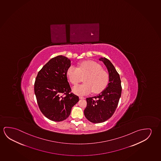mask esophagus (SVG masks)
<instances>
[{
    "label": "esophagus",
    "instance_id": "1",
    "mask_svg": "<svg viewBox=\"0 0 161 161\" xmlns=\"http://www.w3.org/2000/svg\"><path fill=\"white\" fill-rule=\"evenodd\" d=\"M79 99H85V97H79Z\"/></svg>",
    "mask_w": 161,
    "mask_h": 161
}]
</instances>
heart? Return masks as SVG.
<instances>
[{
    "label": "heart",
    "mask_w": 161,
    "mask_h": 161,
    "mask_svg": "<svg viewBox=\"0 0 161 161\" xmlns=\"http://www.w3.org/2000/svg\"><path fill=\"white\" fill-rule=\"evenodd\" d=\"M68 79L72 84L76 85L84 78V84L72 88V92L78 95H85L91 93L97 94L106 87L109 81V75L107 72L97 62L88 61L82 62L77 68L70 66L67 69Z\"/></svg>",
    "instance_id": "b5f03b06"
}]
</instances>
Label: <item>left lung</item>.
<instances>
[{
  "label": "left lung",
  "mask_w": 161,
  "mask_h": 161,
  "mask_svg": "<svg viewBox=\"0 0 161 161\" xmlns=\"http://www.w3.org/2000/svg\"><path fill=\"white\" fill-rule=\"evenodd\" d=\"M99 59L107 68L109 83L97 97L86 98L85 116L93 123H103L111 118L116 110L121 94V80L114 65L105 57H100Z\"/></svg>",
  "instance_id": "obj_1"
}]
</instances>
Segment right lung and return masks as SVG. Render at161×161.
I'll return each mask as SVG.
<instances>
[{"label":"right lung","mask_w":161,"mask_h":161,"mask_svg":"<svg viewBox=\"0 0 161 161\" xmlns=\"http://www.w3.org/2000/svg\"><path fill=\"white\" fill-rule=\"evenodd\" d=\"M71 60L60 55L52 58L38 72L35 82V93L40 110L48 119L61 121L67 119L72 107L79 101L71 93L67 69Z\"/></svg>","instance_id":"add662e5"}]
</instances>
